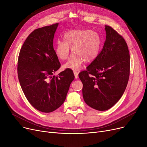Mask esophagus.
<instances>
[{
  "label": "esophagus",
  "instance_id": "1",
  "mask_svg": "<svg viewBox=\"0 0 147 147\" xmlns=\"http://www.w3.org/2000/svg\"><path fill=\"white\" fill-rule=\"evenodd\" d=\"M74 72V77H75V78L76 79H78V73L76 71H73Z\"/></svg>",
  "mask_w": 147,
  "mask_h": 147
}]
</instances>
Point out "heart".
Segmentation results:
<instances>
[{
  "label": "heart",
  "mask_w": 147,
  "mask_h": 147,
  "mask_svg": "<svg viewBox=\"0 0 147 147\" xmlns=\"http://www.w3.org/2000/svg\"><path fill=\"white\" fill-rule=\"evenodd\" d=\"M64 41L57 40L55 46L57 57L62 61L68 58L69 48L73 53L64 65V68L77 70L81 68L84 61L92 63L101 51L102 39L96 32L89 30H73L64 34Z\"/></svg>",
  "instance_id": "1"
}]
</instances>
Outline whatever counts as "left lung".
Instances as JSON below:
<instances>
[{
	"label": "left lung",
	"instance_id": "left-lung-1",
	"mask_svg": "<svg viewBox=\"0 0 147 147\" xmlns=\"http://www.w3.org/2000/svg\"><path fill=\"white\" fill-rule=\"evenodd\" d=\"M106 39L102 51L79 77L83 83L84 101L99 111L110 109L126 88L130 74L127 45L116 31L105 26Z\"/></svg>",
	"mask_w": 147,
	"mask_h": 147
}]
</instances>
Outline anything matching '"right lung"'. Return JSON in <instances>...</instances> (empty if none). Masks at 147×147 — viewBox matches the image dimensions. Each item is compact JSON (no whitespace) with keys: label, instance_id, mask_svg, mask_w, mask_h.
I'll list each match as a JSON object with an SVG mask.
<instances>
[{"label":"right lung","instance_id":"1","mask_svg":"<svg viewBox=\"0 0 147 147\" xmlns=\"http://www.w3.org/2000/svg\"><path fill=\"white\" fill-rule=\"evenodd\" d=\"M58 26L56 23L34 30L22 45L18 59L22 90L32 105L43 113L55 111L64 103L74 79L69 68L53 75L61 67L53 45Z\"/></svg>","mask_w":147,"mask_h":147}]
</instances>
